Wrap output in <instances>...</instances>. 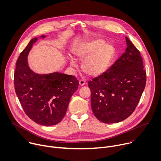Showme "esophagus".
<instances>
[{
  "mask_svg": "<svg viewBox=\"0 0 161 161\" xmlns=\"http://www.w3.org/2000/svg\"><path fill=\"white\" fill-rule=\"evenodd\" d=\"M79 84H80V86H83V85H85V80H80V81H79Z\"/></svg>",
  "mask_w": 161,
  "mask_h": 161,
  "instance_id": "34e87169",
  "label": "esophagus"
}]
</instances>
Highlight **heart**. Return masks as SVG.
Instances as JSON below:
<instances>
[{"mask_svg":"<svg viewBox=\"0 0 161 161\" xmlns=\"http://www.w3.org/2000/svg\"><path fill=\"white\" fill-rule=\"evenodd\" d=\"M76 57L82 62L83 71L88 76L97 77L104 73L108 69L114 55L111 44L103 39H94L81 43L75 51ZM70 64L76 66L73 60Z\"/></svg>","mask_w":161,"mask_h":161,"instance_id":"b5f03b06","label":"heart"}]
</instances>
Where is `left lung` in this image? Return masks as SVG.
<instances>
[{"label": "left lung", "instance_id": "obj_1", "mask_svg": "<svg viewBox=\"0 0 161 161\" xmlns=\"http://www.w3.org/2000/svg\"><path fill=\"white\" fill-rule=\"evenodd\" d=\"M125 40V52L107 71L88 83L92 109L103 123H118L129 117L145 87L146 71L140 52L127 36Z\"/></svg>", "mask_w": 161, "mask_h": 161}]
</instances>
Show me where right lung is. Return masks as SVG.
<instances>
[{"label": "right lung", "mask_w": 161, "mask_h": 161, "mask_svg": "<svg viewBox=\"0 0 161 161\" xmlns=\"http://www.w3.org/2000/svg\"><path fill=\"white\" fill-rule=\"evenodd\" d=\"M42 35L31 40L17 60L14 75L16 96L27 115L36 123L50 126L64 117L69 103L78 87L71 75L54 72L37 74L30 68L27 57L34 43Z\"/></svg>", "instance_id": "add662e5"}]
</instances>
